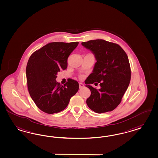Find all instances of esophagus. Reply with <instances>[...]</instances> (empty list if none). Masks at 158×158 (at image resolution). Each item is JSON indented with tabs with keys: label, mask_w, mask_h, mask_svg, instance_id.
Returning <instances> with one entry per match:
<instances>
[{
	"label": "esophagus",
	"mask_w": 158,
	"mask_h": 158,
	"mask_svg": "<svg viewBox=\"0 0 158 158\" xmlns=\"http://www.w3.org/2000/svg\"><path fill=\"white\" fill-rule=\"evenodd\" d=\"M84 84L82 83H81V82L79 83V88H82L84 87Z\"/></svg>",
	"instance_id": "obj_1"
}]
</instances>
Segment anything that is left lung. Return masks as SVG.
Listing matches in <instances>:
<instances>
[{
  "label": "left lung",
  "instance_id": "1",
  "mask_svg": "<svg viewBox=\"0 0 158 158\" xmlns=\"http://www.w3.org/2000/svg\"><path fill=\"white\" fill-rule=\"evenodd\" d=\"M81 44L92 52L97 60L93 73L85 81V86L91 91L87 104L98 114L112 111L121 102L131 80L128 56L118 44L102 39L82 42ZM94 83H99V90L91 86Z\"/></svg>",
  "mask_w": 158,
  "mask_h": 158
}]
</instances>
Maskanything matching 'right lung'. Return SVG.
<instances>
[{"label":"right lung","instance_id":"obj_1","mask_svg":"<svg viewBox=\"0 0 158 158\" xmlns=\"http://www.w3.org/2000/svg\"><path fill=\"white\" fill-rule=\"evenodd\" d=\"M78 42L50 43L30 57L26 78L30 95L42 111L52 114L64 110L79 89L78 82L69 79L64 85L56 81L57 73L67 67V59Z\"/></svg>","mask_w":158,"mask_h":158}]
</instances>
